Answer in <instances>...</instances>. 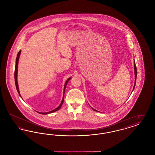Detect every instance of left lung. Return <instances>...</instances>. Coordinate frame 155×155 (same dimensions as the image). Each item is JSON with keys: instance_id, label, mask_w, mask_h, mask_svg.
I'll return each mask as SVG.
<instances>
[{"instance_id": "1", "label": "left lung", "mask_w": 155, "mask_h": 155, "mask_svg": "<svg viewBox=\"0 0 155 155\" xmlns=\"http://www.w3.org/2000/svg\"><path fill=\"white\" fill-rule=\"evenodd\" d=\"M134 73H135V84H134V89L135 88V84H136V80H137V67H136V65H135V60H134ZM92 109L94 111H97L95 109H94L92 108Z\"/></svg>"}]
</instances>
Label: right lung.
Returning a JSON list of instances; mask_svg holds the SVG:
<instances>
[{
	"label": "right lung",
	"instance_id": "add662e5",
	"mask_svg": "<svg viewBox=\"0 0 155 155\" xmlns=\"http://www.w3.org/2000/svg\"><path fill=\"white\" fill-rule=\"evenodd\" d=\"M20 53H21V50L18 52V54H17V58H16V60H15V87H16V89L17 90V92L19 94V95L20 96V97H21V95L20 94V91H19V89H18V82H17V71H18V60H19V58H20ZM71 78L70 77L69 78H68L67 80V81L65 82V84H64V95H63V99L61 101V102L59 106L56 108L55 109L53 110L52 111H48V112H46V113H41V112H38L40 114H49V113H52L53 112H54L56 111L59 110V109H60V107H61L63 102H64V92H65V89H66V87L67 84L68 83V82L69 81V80L71 79Z\"/></svg>",
	"mask_w": 155,
	"mask_h": 155
}]
</instances>
